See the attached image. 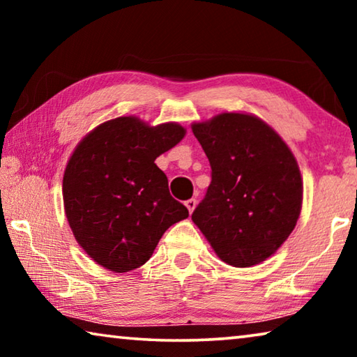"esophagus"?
Wrapping results in <instances>:
<instances>
[{
	"mask_svg": "<svg viewBox=\"0 0 357 357\" xmlns=\"http://www.w3.org/2000/svg\"><path fill=\"white\" fill-rule=\"evenodd\" d=\"M195 206H197V200H195V198H189V200L185 202V208L189 209V213H192V211L195 209Z\"/></svg>",
	"mask_w": 357,
	"mask_h": 357,
	"instance_id": "34e87169",
	"label": "esophagus"
}]
</instances>
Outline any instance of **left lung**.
Here are the masks:
<instances>
[{"label":"left lung","instance_id":"obj_1","mask_svg":"<svg viewBox=\"0 0 357 357\" xmlns=\"http://www.w3.org/2000/svg\"><path fill=\"white\" fill-rule=\"evenodd\" d=\"M211 184L192 214L223 261L249 268L285 243L298 222L302 179L285 142L252 114L222 113L192 126Z\"/></svg>","mask_w":357,"mask_h":357}]
</instances>
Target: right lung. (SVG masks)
Segmentation results:
<instances>
[{"instance_id":"add662e5","label":"right lung","mask_w":357,"mask_h":357,"mask_svg":"<svg viewBox=\"0 0 357 357\" xmlns=\"http://www.w3.org/2000/svg\"><path fill=\"white\" fill-rule=\"evenodd\" d=\"M179 124L107 121L80 142L63 178L66 217L78 244L113 273L140 268L173 223L189 217L154 160L184 137Z\"/></svg>"}]
</instances>
